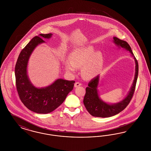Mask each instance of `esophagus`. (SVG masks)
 Wrapping results in <instances>:
<instances>
[{"label":"esophagus","mask_w":151,"mask_h":151,"mask_svg":"<svg viewBox=\"0 0 151 151\" xmlns=\"http://www.w3.org/2000/svg\"><path fill=\"white\" fill-rule=\"evenodd\" d=\"M81 86V84L80 83H79V82H76L75 83V87H78V86Z\"/></svg>","instance_id":"obj_1"}]
</instances>
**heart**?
Masks as SVG:
<instances>
[{"label":"heart","instance_id":"obj_1","mask_svg":"<svg viewBox=\"0 0 151 151\" xmlns=\"http://www.w3.org/2000/svg\"><path fill=\"white\" fill-rule=\"evenodd\" d=\"M69 62L65 63V68L69 72H74L76 68L85 66L83 75L86 78H92L98 72L102 63V58L100 52L95 53L93 47L78 49L68 56Z\"/></svg>","mask_w":151,"mask_h":151}]
</instances>
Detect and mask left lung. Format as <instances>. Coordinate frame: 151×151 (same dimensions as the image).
Listing matches in <instances>:
<instances>
[{
    "mask_svg": "<svg viewBox=\"0 0 151 151\" xmlns=\"http://www.w3.org/2000/svg\"><path fill=\"white\" fill-rule=\"evenodd\" d=\"M113 39L114 42L116 45L129 51L132 56H134V54L131 49V47L126 41L120 40L115 37H113ZM134 58L136 63L135 75L134 83L129 94L123 100L119 102V103L113 105H109L101 100L97 89L99 80V76L94 78L89 81L88 84V86L86 88V93L84 97L83 102L87 111L91 115L93 116L101 118L112 116L121 112L129 104L135 92L139 71L137 60L134 56Z\"/></svg>",
    "mask_w": 151,
    "mask_h": 151,
    "instance_id": "left-lung-1",
    "label": "left lung"
}]
</instances>
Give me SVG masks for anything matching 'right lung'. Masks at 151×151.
Listing matches in <instances>:
<instances>
[{
	"label": "right lung",
	"instance_id": "right-lung-1",
	"mask_svg": "<svg viewBox=\"0 0 151 151\" xmlns=\"http://www.w3.org/2000/svg\"><path fill=\"white\" fill-rule=\"evenodd\" d=\"M52 34H40L33 37L20 52L15 65L17 91L23 104L30 110L39 114L54 111L65 100L73 88L75 81L59 79L50 86L37 88L30 82L27 74L29 57L36 46L44 42L42 38H50Z\"/></svg>",
	"mask_w": 151,
	"mask_h": 151
}]
</instances>
